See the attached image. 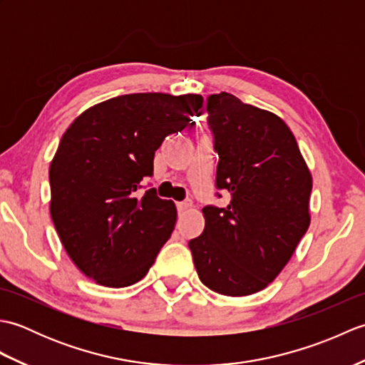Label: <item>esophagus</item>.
Instances as JSON below:
<instances>
[{
  "label": "esophagus",
  "mask_w": 365,
  "mask_h": 365,
  "mask_svg": "<svg viewBox=\"0 0 365 365\" xmlns=\"http://www.w3.org/2000/svg\"><path fill=\"white\" fill-rule=\"evenodd\" d=\"M177 208H178V212H182V213L188 212V210H191V208H192V200L188 199V200H183V202H178Z\"/></svg>",
  "instance_id": "34e87169"
}]
</instances>
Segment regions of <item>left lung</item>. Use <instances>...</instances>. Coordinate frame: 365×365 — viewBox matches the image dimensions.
Listing matches in <instances>:
<instances>
[{"label": "left lung", "instance_id": "8db88e82", "mask_svg": "<svg viewBox=\"0 0 365 365\" xmlns=\"http://www.w3.org/2000/svg\"><path fill=\"white\" fill-rule=\"evenodd\" d=\"M207 111L220 155L216 187L230 202L204 207V232L188 245L204 285L246 297L274 281L307 232L312 175L279 115L227 92L208 97Z\"/></svg>", "mask_w": 365, "mask_h": 365}]
</instances>
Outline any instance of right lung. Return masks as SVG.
Returning <instances> with one entry per match:
<instances>
[{"mask_svg": "<svg viewBox=\"0 0 365 365\" xmlns=\"http://www.w3.org/2000/svg\"><path fill=\"white\" fill-rule=\"evenodd\" d=\"M197 94L119 96L88 108L50 163V213L66 252L84 276L120 289L136 284L173 234L177 208L155 190V150L199 114Z\"/></svg>", "mask_w": 365, "mask_h": 365, "instance_id": "1", "label": "right lung"}]
</instances>
